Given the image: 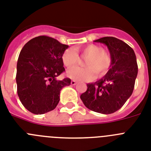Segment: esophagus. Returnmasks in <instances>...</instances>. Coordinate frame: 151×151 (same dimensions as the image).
<instances>
[{
	"mask_svg": "<svg viewBox=\"0 0 151 151\" xmlns=\"http://www.w3.org/2000/svg\"><path fill=\"white\" fill-rule=\"evenodd\" d=\"M70 83H71V85H73V86H74V85L77 84V82H76L75 81H74V80H73V81H71V82H70Z\"/></svg>",
	"mask_w": 151,
	"mask_h": 151,
	"instance_id": "34e87169",
	"label": "esophagus"
}]
</instances>
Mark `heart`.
<instances>
[{"label": "heart", "mask_w": 151, "mask_h": 151, "mask_svg": "<svg viewBox=\"0 0 151 151\" xmlns=\"http://www.w3.org/2000/svg\"><path fill=\"white\" fill-rule=\"evenodd\" d=\"M78 54L87 58L84 62L86 68L73 67L67 70V75L76 81H91L96 77H101L106 74L111 65V58L105 52L102 47L96 45H88L76 49L68 48L61 56L63 64L66 67H71L79 62Z\"/></svg>", "instance_id": "obj_1"}]
</instances>
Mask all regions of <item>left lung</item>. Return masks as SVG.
Wrapping results in <instances>:
<instances>
[{"label":"left lung","mask_w":151,"mask_h":151,"mask_svg":"<svg viewBox=\"0 0 151 151\" xmlns=\"http://www.w3.org/2000/svg\"><path fill=\"white\" fill-rule=\"evenodd\" d=\"M94 42L108 47L111 65L104 77L86 84L87 90L81 99L93 112L111 114L121 109L133 93L137 75L136 55L128 44L117 38L107 36Z\"/></svg>","instance_id":"1"}]
</instances>
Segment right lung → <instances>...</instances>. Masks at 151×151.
<instances>
[{"instance_id":"obj_1","label":"right lung","mask_w":151,"mask_h":151,"mask_svg":"<svg viewBox=\"0 0 151 151\" xmlns=\"http://www.w3.org/2000/svg\"><path fill=\"white\" fill-rule=\"evenodd\" d=\"M68 45L46 36L33 38L22 48L17 65V94L23 106L36 115L55 109L60 91L70 78L58 81L65 71L61 56Z\"/></svg>"}]
</instances>
